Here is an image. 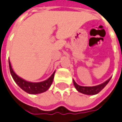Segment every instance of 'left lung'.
I'll return each instance as SVG.
<instances>
[{
    "instance_id": "left-lung-1",
    "label": "left lung",
    "mask_w": 122,
    "mask_h": 122,
    "mask_svg": "<svg viewBox=\"0 0 122 122\" xmlns=\"http://www.w3.org/2000/svg\"><path fill=\"white\" fill-rule=\"evenodd\" d=\"M110 79H111V77L108 79L106 81H105L102 84L96 85V86H93V87L81 86V85H79L78 84H77L74 80H73V84H74L75 87L79 92L82 93L83 94H86V95H96L97 93H98L99 92H101L106 87V85L108 83V82L110 81Z\"/></svg>"
}]
</instances>
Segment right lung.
Listing matches in <instances>:
<instances>
[{
	"mask_svg": "<svg viewBox=\"0 0 122 122\" xmlns=\"http://www.w3.org/2000/svg\"><path fill=\"white\" fill-rule=\"evenodd\" d=\"M9 63L10 72V74L12 75L14 81L21 89L29 94H38V93L45 92L49 89L53 83L55 71L52 74V75L49 78H48L47 80H45L44 81L33 83V82L26 81L25 79L19 77L13 71L10 61H9Z\"/></svg>",
	"mask_w": 122,
	"mask_h": 122,
	"instance_id": "1",
	"label": "right lung"
}]
</instances>
